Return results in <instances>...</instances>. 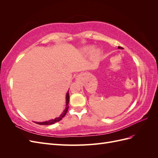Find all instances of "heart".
Here are the masks:
<instances>
[{
  "label": "heart",
  "instance_id": "b5f03b06",
  "mask_svg": "<svg viewBox=\"0 0 158 158\" xmlns=\"http://www.w3.org/2000/svg\"><path fill=\"white\" fill-rule=\"evenodd\" d=\"M92 49H93V46L88 45V46H86L85 47H84V51L85 52H86V53H89V52H90V51L92 50ZM101 54H102L101 50L98 48L94 49L92 51V57H94V59H99L100 56H101Z\"/></svg>",
  "mask_w": 158,
  "mask_h": 158
}]
</instances>
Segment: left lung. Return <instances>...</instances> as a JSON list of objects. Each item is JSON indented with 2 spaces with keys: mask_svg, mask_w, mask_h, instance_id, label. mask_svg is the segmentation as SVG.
<instances>
[{
  "mask_svg": "<svg viewBox=\"0 0 158 158\" xmlns=\"http://www.w3.org/2000/svg\"><path fill=\"white\" fill-rule=\"evenodd\" d=\"M118 49H123V47H120V46H118Z\"/></svg>",
  "mask_w": 158,
  "mask_h": 158,
  "instance_id": "left-lung-1",
  "label": "left lung"
}]
</instances>
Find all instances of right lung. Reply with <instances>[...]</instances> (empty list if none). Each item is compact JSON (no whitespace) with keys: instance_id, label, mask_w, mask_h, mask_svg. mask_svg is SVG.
<instances>
[{"instance_id":"1","label":"right lung","mask_w":158,"mask_h":158,"mask_svg":"<svg viewBox=\"0 0 158 158\" xmlns=\"http://www.w3.org/2000/svg\"><path fill=\"white\" fill-rule=\"evenodd\" d=\"M69 92L66 93V108L64 109V111H63V113L61 114V115L59 117H56L55 119H51V120H49L48 121H45V122H35V123L38 124V125H52V124H55L56 122L60 121L62 118H63L65 114H66L68 111V109H69Z\"/></svg>"}]
</instances>
